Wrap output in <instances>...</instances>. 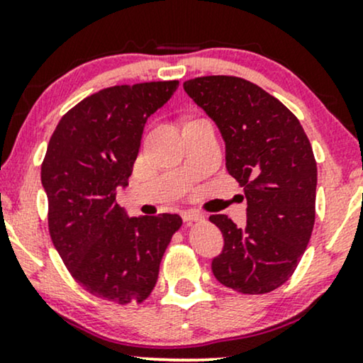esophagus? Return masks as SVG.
Wrapping results in <instances>:
<instances>
[{"label": "esophagus", "mask_w": 363, "mask_h": 363, "mask_svg": "<svg viewBox=\"0 0 363 363\" xmlns=\"http://www.w3.org/2000/svg\"><path fill=\"white\" fill-rule=\"evenodd\" d=\"M182 218H184L186 223L203 222V220H205V215L199 213V211H184V213H182Z\"/></svg>", "instance_id": "obj_1"}]
</instances>
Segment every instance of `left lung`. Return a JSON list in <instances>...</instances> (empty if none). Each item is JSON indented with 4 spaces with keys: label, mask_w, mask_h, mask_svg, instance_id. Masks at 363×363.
Masks as SVG:
<instances>
[{
    "label": "left lung",
    "mask_w": 363,
    "mask_h": 363,
    "mask_svg": "<svg viewBox=\"0 0 363 363\" xmlns=\"http://www.w3.org/2000/svg\"><path fill=\"white\" fill-rule=\"evenodd\" d=\"M184 90L215 121L227 145V170L244 187L247 223L211 215L223 251L215 278L239 294L277 290L294 274L315 222L318 165L301 121L256 83L211 74Z\"/></svg>",
    "instance_id": "8db88e82"
}]
</instances>
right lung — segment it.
<instances>
[{"label": "right lung", "instance_id": "add662e5", "mask_svg": "<svg viewBox=\"0 0 363 363\" xmlns=\"http://www.w3.org/2000/svg\"><path fill=\"white\" fill-rule=\"evenodd\" d=\"M177 86L116 85L83 99L57 123L40 167L54 247L78 285L119 306L147 301L182 225L176 213L128 218L116 201L133 174L145 123Z\"/></svg>", "mask_w": 363, "mask_h": 363}]
</instances>
